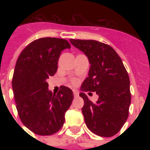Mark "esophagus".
Instances as JSON below:
<instances>
[{
  "label": "esophagus",
  "mask_w": 150,
  "mask_h": 150,
  "mask_svg": "<svg viewBox=\"0 0 150 150\" xmlns=\"http://www.w3.org/2000/svg\"><path fill=\"white\" fill-rule=\"evenodd\" d=\"M73 94H74L75 97H76V96H79V92L77 90H75V89H73Z\"/></svg>",
  "instance_id": "34e87169"
}]
</instances>
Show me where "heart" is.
<instances>
[{"instance_id": "b5f03b06", "label": "heart", "mask_w": 150, "mask_h": 150, "mask_svg": "<svg viewBox=\"0 0 150 150\" xmlns=\"http://www.w3.org/2000/svg\"><path fill=\"white\" fill-rule=\"evenodd\" d=\"M72 84H74V85H76V84H77V80L73 79V80H72Z\"/></svg>"}]
</instances>
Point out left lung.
I'll return each mask as SVG.
<instances>
[{"mask_svg": "<svg viewBox=\"0 0 150 150\" xmlns=\"http://www.w3.org/2000/svg\"><path fill=\"white\" fill-rule=\"evenodd\" d=\"M89 59V76L81 86L79 96L85 122L92 132L111 137L123 127L131 103L130 80L121 57L110 47L96 40H70ZM85 91H96L98 100L93 103Z\"/></svg>", "mask_w": 150, "mask_h": 150, "instance_id": "1", "label": "left lung"}]
</instances>
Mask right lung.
I'll use <instances>...</instances> for the list:
<instances>
[{
  "instance_id": "1",
  "label": "right lung",
  "mask_w": 150,
  "mask_h": 150,
  "mask_svg": "<svg viewBox=\"0 0 150 150\" xmlns=\"http://www.w3.org/2000/svg\"><path fill=\"white\" fill-rule=\"evenodd\" d=\"M71 45L64 39L46 37L30 43L18 56L12 79L16 108L26 128L40 135L57 132L74 96L61 86L57 93L48 89L47 79L56 73L61 51Z\"/></svg>"
}]
</instances>
